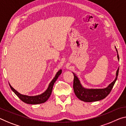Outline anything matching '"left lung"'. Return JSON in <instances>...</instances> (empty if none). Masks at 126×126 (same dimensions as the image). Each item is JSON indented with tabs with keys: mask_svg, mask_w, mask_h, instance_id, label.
Returning <instances> with one entry per match:
<instances>
[{
	"mask_svg": "<svg viewBox=\"0 0 126 126\" xmlns=\"http://www.w3.org/2000/svg\"><path fill=\"white\" fill-rule=\"evenodd\" d=\"M117 51V49H116ZM118 52V51H117ZM118 59H119V55L118 54ZM119 73V68L117 71V77L115 80L109 86L104 89H86L83 88L80 83L78 78L74 74V81H73V88L74 91L79 99L84 102H94L99 101L105 98L110 94L113 88L114 85L117 79Z\"/></svg>",
	"mask_w": 126,
	"mask_h": 126,
	"instance_id": "obj_1",
	"label": "left lung"
}]
</instances>
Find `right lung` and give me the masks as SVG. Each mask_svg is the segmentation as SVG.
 Returning a JSON list of instances; mask_svg holds the SVG:
<instances>
[{
    "instance_id": "1",
    "label": "right lung",
    "mask_w": 126,
    "mask_h": 126,
    "mask_svg": "<svg viewBox=\"0 0 126 126\" xmlns=\"http://www.w3.org/2000/svg\"><path fill=\"white\" fill-rule=\"evenodd\" d=\"M62 70H60L57 73V74H56L55 78L53 79V80L51 81V82L49 83V86L47 90L44 92L43 94H42L40 95L35 96H28L26 95H23V94H19L18 92H17L16 90L12 87L10 84L9 86L11 88V90L15 92V94L20 99L22 100L23 102H25L26 104H42L45 102L48 99V98L49 97L50 95H51L52 91V88H53V86L55 82L56 81L57 79L59 78V75L61 74Z\"/></svg>"
}]
</instances>
